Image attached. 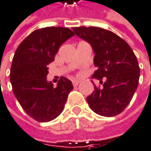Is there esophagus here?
Instances as JSON below:
<instances>
[{
	"mask_svg": "<svg viewBox=\"0 0 151 151\" xmlns=\"http://www.w3.org/2000/svg\"><path fill=\"white\" fill-rule=\"evenodd\" d=\"M72 83H73V85L76 87V86H77V85L80 83V81H78V80H73V81H72Z\"/></svg>",
	"mask_w": 151,
	"mask_h": 151,
	"instance_id": "1",
	"label": "esophagus"
}]
</instances>
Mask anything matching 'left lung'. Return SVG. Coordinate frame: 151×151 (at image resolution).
Wrapping results in <instances>:
<instances>
[{"instance_id": "left-lung-1", "label": "left lung", "mask_w": 151, "mask_h": 151, "mask_svg": "<svg viewBox=\"0 0 151 151\" xmlns=\"http://www.w3.org/2000/svg\"><path fill=\"white\" fill-rule=\"evenodd\" d=\"M77 36L88 42L95 53L93 78L102 87L94 85L86 98L90 108L103 116H114L128 106L138 87L140 67L129 44L109 30L96 27H73Z\"/></svg>"}]
</instances>
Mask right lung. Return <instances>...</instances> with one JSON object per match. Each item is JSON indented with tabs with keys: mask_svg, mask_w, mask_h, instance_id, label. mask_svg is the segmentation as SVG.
<instances>
[{
	"mask_svg": "<svg viewBox=\"0 0 151 151\" xmlns=\"http://www.w3.org/2000/svg\"><path fill=\"white\" fill-rule=\"evenodd\" d=\"M74 35L67 27L40 28L26 37L14 54L9 75L13 93L24 111L38 122L59 116L73 90L72 82L66 77L61 76L53 88L46 76L47 66L61 44Z\"/></svg>",
	"mask_w": 151,
	"mask_h": 151,
	"instance_id": "obj_1",
	"label": "right lung"
}]
</instances>
